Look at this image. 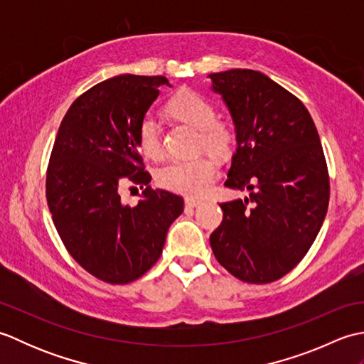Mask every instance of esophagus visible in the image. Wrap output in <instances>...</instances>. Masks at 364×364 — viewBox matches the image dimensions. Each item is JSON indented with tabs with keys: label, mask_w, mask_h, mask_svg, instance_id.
Returning <instances> with one entry per match:
<instances>
[{
	"label": "esophagus",
	"mask_w": 364,
	"mask_h": 364,
	"mask_svg": "<svg viewBox=\"0 0 364 364\" xmlns=\"http://www.w3.org/2000/svg\"><path fill=\"white\" fill-rule=\"evenodd\" d=\"M200 203H202V200L198 198H186V210H194Z\"/></svg>",
	"instance_id": "esophagus-1"
}]
</instances>
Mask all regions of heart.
<instances>
[{
  "instance_id": "heart-1",
  "label": "heart",
  "mask_w": 364,
  "mask_h": 364,
  "mask_svg": "<svg viewBox=\"0 0 364 364\" xmlns=\"http://www.w3.org/2000/svg\"><path fill=\"white\" fill-rule=\"evenodd\" d=\"M168 112L200 131V144L205 149L222 154L233 144V129L225 122L215 120L213 105L194 90H181L170 100ZM141 151L150 159L162 154L159 123L153 114H146L137 131ZM218 164L211 156L172 161L158 170L156 181L161 188L181 196H202L211 188Z\"/></svg>"
}]
</instances>
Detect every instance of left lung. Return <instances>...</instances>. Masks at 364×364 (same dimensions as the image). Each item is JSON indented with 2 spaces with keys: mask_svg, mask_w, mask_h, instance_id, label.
Wrapping results in <instances>:
<instances>
[{
  "mask_svg": "<svg viewBox=\"0 0 364 364\" xmlns=\"http://www.w3.org/2000/svg\"><path fill=\"white\" fill-rule=\"evenodd\" d=\"M235 123L225 186L249 197L220 203L214 257L247 283H270L296 267L326 219L330 181L321 139L304 103L261 72L208 75Z\"/></svg>",
  "mask_w": 364,
  "mask_h": 364,
  "instance_id": "left-lung-1",
  "label": "left lung"
}]
</instances>
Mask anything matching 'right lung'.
Listing matches in <instances>:
<instances>
[{
	"mask_svg": "<svg viewBox=\"0 0 364 364\" xmlns=\"http://www.w3.org/2000/svg\"><path fill=\"white\" fill-rule=\"evenodd\" d=\"M168 86L166 76L120 75L78 97L60 122L46 173V202L65 249L89 274L111 284L137 280L162 253L183 213L180 196L151 189L137 131ZM145 183L136 207L121 202L127 182Z\"/></svg>",
	"mask_w": 364,
	"mask_h": 364,
	"instance_id": "right-lung-1",
	"label": "right lung"
}]
</instances>
